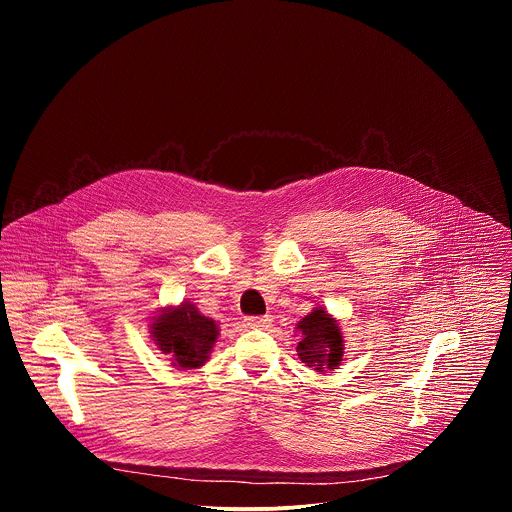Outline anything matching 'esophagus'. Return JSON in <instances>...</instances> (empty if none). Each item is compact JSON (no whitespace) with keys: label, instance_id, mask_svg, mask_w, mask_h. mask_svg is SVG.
<instances>
[{"label":"esophagus","instance_id":"obj_1","mask_svg":"<svg viewBox=\"0 0 512 512\" xmlns=\"http://www.w3.org/2000/svg\"><path fill=\"white\" fill-rule=\"evenodd\" d=\"M269 324H271L269 316H251V318H247L249 328H267Z\"/></svg>","mask_w":512,"mask_h":512}]
</instances>
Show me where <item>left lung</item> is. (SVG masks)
<instances>
[{"mask_svg": "<svg viewBox=\"0 0 512 512\" xmlns=\"http://www.w3.org/2000/svg\"><path fill=\"white\" fill-rule=\"evenodd\" d=\"M302 340L298 342V354L316 373L332 371L338 367L344 352V340L336 318L324 308H314L306 318L298 322Z\"/></svg>", "mask_w": 512, "mask_h": 512, "instance_id": "left-lung-1", "label": "left lung"}]
</instances>
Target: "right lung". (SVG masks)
Wrapping results in <instances>:
<instances>
[{
  "label": "right lung",
  "instance_id": "right-lung-1",
  "mask_svg": "<svg viewBox=\"0 0 512 512\" xmlns=\"http://www.w3.org/2000/svg\"><path fill=\"white\" fill-rule=\"evenodd\" d=\"M154 344L172 356V364L180 371L200 369L210 356L218 338L214 320L202 316L194 304L182 302L176 308L162 310L150 324Z\"/></svg>",
  "mask_w": 512,
  "mask_h": 512
}]
</instances>
